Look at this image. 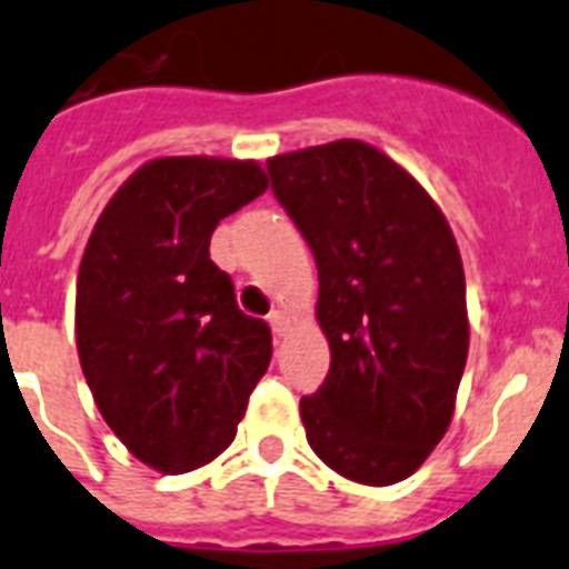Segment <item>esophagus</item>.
<instances>
[{
  "label": "esophagus",
  "instance_id": "obj_1",
  "mask_svg": "<svg viewBox=\"0 0 569 569\" xmlns=\"http://www.w3.org/2000/svg\"><path fill=\"white\" fill-rule=\"evenodd\" d=\"M269 327L274 336H283L286 329H289V315H286L283 309H274V312H269Z\"/></svg>",
  "mask_w": 569,
  "mask_h": 569
}]
</instances>
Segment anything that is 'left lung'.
I'll use <instances>...</instances> for the list:
<instances>
[{
	"mask_svg": "<svg viewBox=\"0 0 569 569\" xmlns=\"http://www.w3.org/2000/svg\"><path fill=\"white\" fill-rule=\"evenodd\" d=\"M266 170L321 283L329 373L300 399L309 446L347 480L399 483L446 433L469 356L455 233L402 167L361 141L286 152Z\"/></svg>",
	"mask_w": 569,
	"mask_h": 569,
	"instance_id": "left-lung-1",
	"label": "left lung"
}]
</instances>
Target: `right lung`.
Masks as SVG:
<instances>
[{
    "instance_id": "obj_1",
    "label": "right lung",
    "mask_w": 569,
    "mask_h": 569,
    "mask_svg": "<svg viewBox=\"0 0 569 569\" xmlns=\"http://www.w3.org/2000/svg\"><path fill=\"white\" fill-rule=\"evenodd\" d=\"M262 190L254 161L156 159L109 199L86 246L80 367L109 428L164 475L222 455L269 370V327L237 307L211 260L219 219Z\"/></svg>"
}]
</instances>
